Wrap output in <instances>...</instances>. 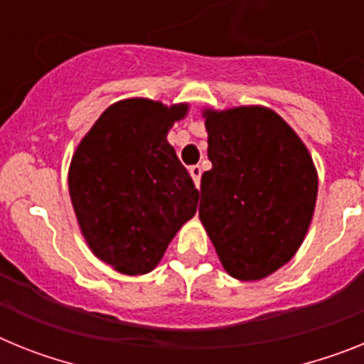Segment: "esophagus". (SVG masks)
I'll return each instance as SVG.
<instances>
[{
  "mask_svg": "<svg viewBox=\"0 0 364 364\" xmlns=\"http://www.w3.org/2000/svg\"><path fill=\"white\" fill-rule=\"evenodd\" d=\"M189 173L193 176V182L197 188H200V176H202V167L200 166H191L189 167Z\"/></svg>",
  "mask_w": 364,
  "mask_h": 364,
  "instance_id": "1",
  "label": "esophagus"
}]
</instances>
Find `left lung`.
I'll use <instances>...</instances> for the list:
<instances>
[{"label":"left lung","instance_id":"left-lung-1","mask_svg":"<svg viewBox=\"0 0 364 364\" xmlns=\"http://www.w3.org/2000/svg\"><path fill=\"white\" fill-rule=\"evenodd\" d=\"M208 159L198 217L222 266L259 281L301 247L317 200L314 160L290 125L262 105L205 109Z\"/></svg>","mask_w":364,"mask_h":364}]
</instances>
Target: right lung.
I'll return each instance as SVG.
<instances>
[{
    "label": "right lung",
    "instance_id": "right-lung-1",
    "mask_svg": "<svg viewBox=\"0 0 364 364\" xmlns=\"http://www.w3.org/2000/svg\"><path fill=\"white\" fill-rule=\"evenodd\" d=\"M188 104L127 98L102 112L69 167V193L91 252L125 275L159 264L197 213L198 189L167 142Z\"/></svg>",
    "mask_w": 364,
    "mask_h": 364
}]
</instances>
